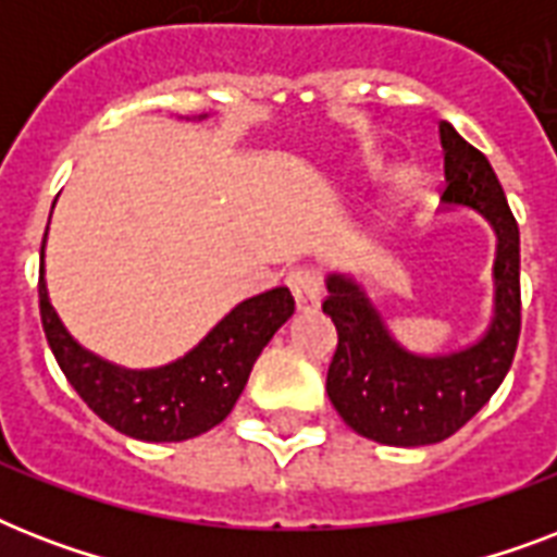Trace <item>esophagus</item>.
Wrapping results in <instances>:
<instances>
[{"label":"esophagus","mask_w":557,"mask_h":557,"mask_svg":"<svg viewBox=\"0 0 557 557\" xmlns=\"http://www.w3.org/2000/svg\"><path fill=\"white\" fill-rule=\"evenodd\" d=\"M288 288H292V295H295L297 312H314L318 306H321L323 288H321V277L309 269H297L288 274Z\"/></svg>","instance_id":"esophagus-1"}]
</instances>
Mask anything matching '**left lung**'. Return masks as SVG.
I'll return each instance as SVG.
<instances>
[{
	"instance_id": "obj_1",
	"label": "left lung",
	"mask_w": 557,
	"mask_h": 557,
	"mask_svg": "<svg viewBox=\"0 0 557 557\" xmlns=\"http://www.w3.org/2000/svg\"><path fill=\"white\" fill-rule=\"evenodd\" d=\"M445 196L440 213L471 210L494 231V300L480 338L448 352H416L389 332L364 283L326 274L323 312L338 330L326 372L332 407L358 433L393 448L448 440L500 387L520 338V231L492 164L450 124H440Z\"/></svg>"
}]
</instances>
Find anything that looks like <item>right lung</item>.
I'll use <instances>...</instances> for the list:
<instances>
[{
	"label": "right lung",
	"mask_w": 557,
	"mask_h": 557,
	"mask_svg": "<svg viewBox=\"0 0 557 557\" xmlns=\"http://www.w3.org/2000/svg\"><path fill=\"white\" fill-rule=\"evenodd\" d=\"M205 117L199 115L196 121ZM46 239L39 251V314L48 347L77 396L103 422L133 440L185 442L216 428L234 410L265 344L295 314L292 292L283 286L271 288L236 304L176 361L129 370L86 349L65 330L48 297Z\"/></svg>",
	"instance_id": "add662e5"
}]
</instances>
